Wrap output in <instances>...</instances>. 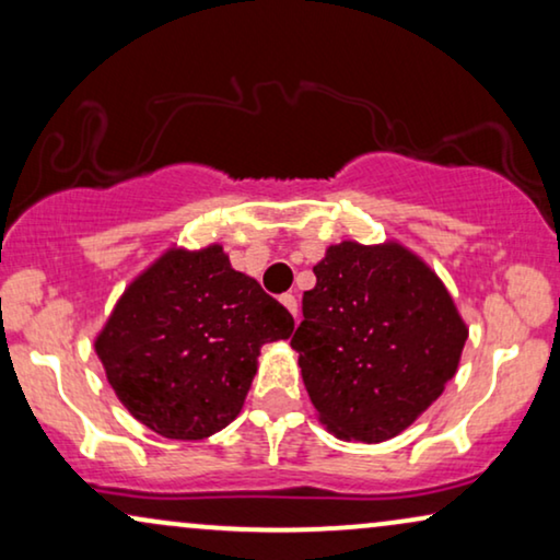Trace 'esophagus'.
I'll return each mask as SVG.
<instances>
[{
	"label": "esophagus",
	"mask_w": 560,
	"mask_h": 560,
	"mask_svg": "<svg viewBox=\"0 0 560 560\" xmlns=\"http://www.w3.org/2000/svg\"><path fill=\"white\" fill-rule=\"evenodd\" d=\"M280 303L285 305V308L293 313V318L298 320V316H301V311H298V298L293 293H285V295H280Z\"/></svg>",
	"instance_id": "esophagus-1"
}]
</instances>
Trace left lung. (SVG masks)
<instances>
[{"label":"left lung","instance_id":"left-lung-1","mask_svg":"<svg viewBox=\"0 0 560 560\" xmlns=\"http://www.w3.org/2000/svg\"><path fill=\"white\" fill-rule=\"evenodd\" d=\"M313 272L290 339L313 408L343 441L393 439L456 374L464 320L443 282L397 244L341 242Z\"/></svg>","mask_w":560,"mask_h":560}]
</instances>
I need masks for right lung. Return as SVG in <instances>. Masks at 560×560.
I'll return each instance as SVG.
<instances>
[{"label": "right lung", "instance_id": "right-lung-1", "mask_svg": "<svg viewBox=\"0 0 560 560\" xmlns=\"http://www.w3.org/2000/svg\"><path fill=\"white\" fill-rule=\"evenodd\" d=\"M293 326L285 305L236 272L219 244L171 249L121 295L96 354L140 423L198 441L240 416L259 347L288 339Z\"/></svg>", "mask_w": 560, "mask_h": 560}]
</instances>
